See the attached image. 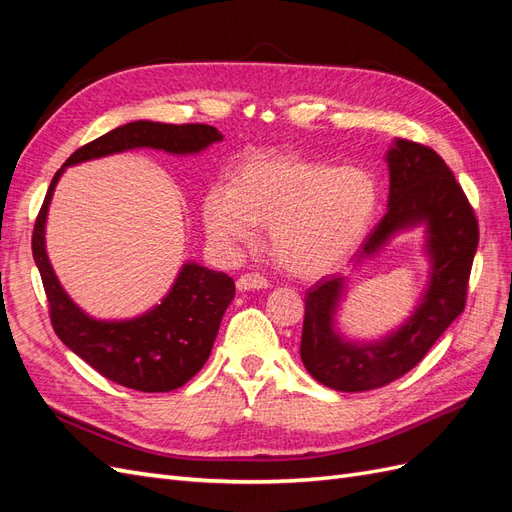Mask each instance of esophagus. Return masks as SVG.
<instances>
[{
	"instance_id": "obj_1",
	"label": "esophagus",
	"mask_w": 512,
	"mask_h": 512,
	"mask_svg": "<svg viewBox=\"0 0 512 512\" xmlns=\"http://www.w3.org/2000/svg\"><path fill=\"white\" fill-rule=\"evenodd\" d=\"M270 281L259 272H246L238 279V290L248 292V290H266Z\"/></svg>"
}]
</instances>
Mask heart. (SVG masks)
<instances>
[{"instance_id": "b5f03b06", "label": "heart", "mask_w": 512, "mask_h": 512, "mask_svg": "<svg viewBox=\"0 0 512 512\" xmlns=\"http://www.w3.org/2000/svg\"><path fill=\"white\" fill-rule=\"evenodd\" d=\"M376 209L378 186L368 170L259 157L238 170L233 188L209 192L203 220L222 248L248 244L257 227H270L279 264L298 277H320L357 251Z\"/></svg>"}]
</instances>
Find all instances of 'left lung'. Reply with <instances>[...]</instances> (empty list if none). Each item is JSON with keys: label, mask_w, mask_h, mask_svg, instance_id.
I'll use <instances>...</instances> for the list:
<instances>
[{"label": "left lung", "mask_w": 512, "mask_h": 512, "mask_svg": "<svg viewBox=\"0 0 512 512\" xmlns=\"http://www.w3.org/2000/svg\"><path fill=\"white\" fill-rule=\"evenodd\" d=\"M387 214L352 257V268L383 251L393 235L424 225L430 279L422 300L398 331L381 342H348L335 331V313L346 277L331 274L309 287L300 359L318 383L335 391H368L404 376L426 357L443 331L461 316L471 264L478 248V220L463 188L437 151L396 140L387 151Z\"/></svg>", "instance_id": "8db88e82"}]
</instances>
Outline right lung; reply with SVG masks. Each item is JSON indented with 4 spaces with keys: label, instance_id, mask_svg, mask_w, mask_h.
<instances>
[{
    "label": "right lung",
    "instance_id": "add662e5",
    "mask_svg": "<svg viewBox=\"0 0 512 512\" xmlns=\"http://www.w3.org/2000/svg\"><path fill=\"white\" fill-rule=\"evenodd\" d=\"M218 140L222 134L212 125L134 121L84 144L51 179L32 233V255L43 279L49 318L62 344L116 385L147 393L186 385L212 352L222 316L235 296V283L225 272L188 261L162 303L142 316L131 320L90 318L62 290L47 257L45 222L56 183L67 166L112 153L160 149L173 155H192Z\"/></svg>",
    "mask_w": 512,
    "mask_h": 512
}]
</instances>
